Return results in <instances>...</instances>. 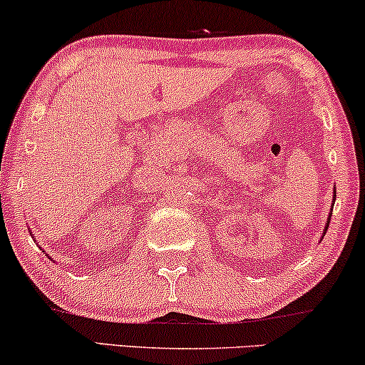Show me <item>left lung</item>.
<instances>
[{
    "mask_svg": "<svg viewBox=\"0 0 365 365\" xmlns=\"http://www.w3.org/2000/svg\"><path fill=\"white\" fill-rule=\"evenodd\" d=\"M334 197H336V187H334ZM332 207H334V199H332ZM331 216H332V211L329 212V217H327V222H326V227H324V234H326L327 227H329V222H331Z\"/></svg>",
    "mask_w": 365,
    "mask_h": 365,
    "instance_id": "left-lung-1",
    "label": "left lung"
}]
</instances>
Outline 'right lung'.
Instances as JSON below:
<instances>
[{
    "label": "right lung",
    "mask_w": 365,
    "mask_h": 365,
    "mask_svg": "<svg viewBox=\"0 0 365 365\" xmlns=\"http://www.w3.org/2000/svg\"><path fill=\"white\" fill-rule=\"evenodd\" d=\"M29 231H31V229H29ZM34 241H36V239H34Z\"/></svg>",
    "instance_id": "1"
}]
</instances>
